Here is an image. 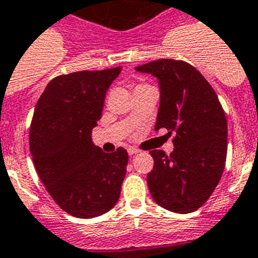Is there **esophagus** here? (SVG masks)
Segmentation results:
<instances>
[{
    "instance_id": "34e87169",
    "label": "esophagus",
    "mask_w": 258,
    "mask_h": 258,
    "mask_svg": "<svg viewBox=\"0 0 258 258\" xmlns=\"http://www.w3.org/2000/svg\"><path fill=\"white\" fill-rule=\"evenodd\" d=\"M127 151H128L130 155H135V154H138V152H139V150H138V148H135V147H130Z\"/></svg>"
}]
</instances>
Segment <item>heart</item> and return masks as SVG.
Returning <instances> with one entry per match:
<instances>
[{
  "instance_id": "obj_1",
  "label": "heart",
  "mask_w": 258,
  "mask_h": 258,
  "mask_svg": "<svg viewBox=\"0 0 258 258\" xmlns=\"http://www.w3.org/2000/svg\"><path fill=\"white\" fill-rule=\"evenodd\" d=\"M144 86H148V85H144V83H140V85L136 86V89H138V87H144Z\"/></svg>"
}]
</instances>
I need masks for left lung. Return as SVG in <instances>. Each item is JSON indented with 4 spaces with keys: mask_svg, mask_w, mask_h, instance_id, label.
Wrapping results in <instances>:
<instances>
[{
    "mask_svg": "<svg viewBox=\"0 0 258 258\" xmlns=\"http://www.w3.org/2000/svg\"><path fill=\"white\" fill-rule=\"evenodd\" d=\"M136 70L159 79L155 130L175 133L171 154L150 152L154 168L147 184L152 199L171 212H194L213 194L225 168L228 125L223 106L200 71L184 60H152Z\"/></svg>",
    "mask_w": 258,
    "mask_h": 258,
    "instance_id": "1",
    "label": "left lung"
}]
</instances>
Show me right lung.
I'll return each instance as SVG.
<instances>
[{
	"label": "right lung",
	"instance_id": "right-lung-1",
	"mask_svg": "<svg viewBox=\"0 0 258 258\" xmlns=\"http://www.w3.org/2000/svg\"><path fill=\"white\" fill-rule=\"evenodd\" d=\"M120 70L58 75L35 104L29 134L34 167L54 202L71 216H100L120 196L127 151L106 154L91 140L104 96Z\"/></svg>",
	"mask_w": 258,
	"mask_h": 258
}]
</instances>
